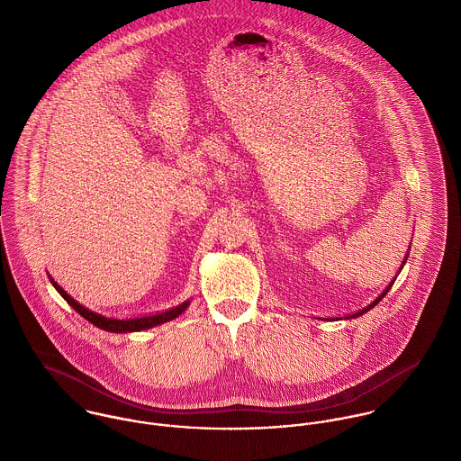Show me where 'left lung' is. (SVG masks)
I'll use <instances>...</instances> for the list:
<instances>
[{
	"instance_id": "8db88e82",
	"label": "left lung",
	"mask_w": 461,
	"mask_h": 461,
	"mask_svg": "<svg viewBox=\"0 0 461 461\" xmlns=\"http://www.w3.org/2000/svg\"><path fill=\"white\" fill-rule=\"evenodd\" d=\"M404 261H406V259H404ZM385 294H387V291H385V293H384V294H382V296H380V298H378V300H376V302H373V303H371V305H369V307H366V309H364V311H360V312H358V314H353V316H348V318H357V316H360V314H364V312H367V311H371V309H373V307H375V305H376V303H378V302H380V300H382V298H384V296H385Z\"/></svg>"
}]
</instances>
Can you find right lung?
I'll return each mask as SVG.
<instances>
[{"label":"right lung","instance_id":"right-lung-1","mask_svg":"<svg viewBox=\"0 0 461 461\" xmlns=\"http://www.w3.org/2000/svg\"><path fill=\"white\" fill-rule=\"evenodd\" d=\"M53 285L57 287V291L64 296L67 303L79 314L83 316L86 321H90L92 325H95L97 329L106 330V331H115V333H121V331H138V330L152 329L156 325H161V323H167L174 318H177L179 314H183L186 311V307L190 305V302H185L183 305L176 307V309H170L167 312H161V314H154V316H143V318H132V320H113V318H106V316H101L97 312H92L88 309H85L83 305H79L74 298H70L67 294L66 291L53 280Z\"/></svg>","mask_w":461,"mask_h":461}]
</instances>
